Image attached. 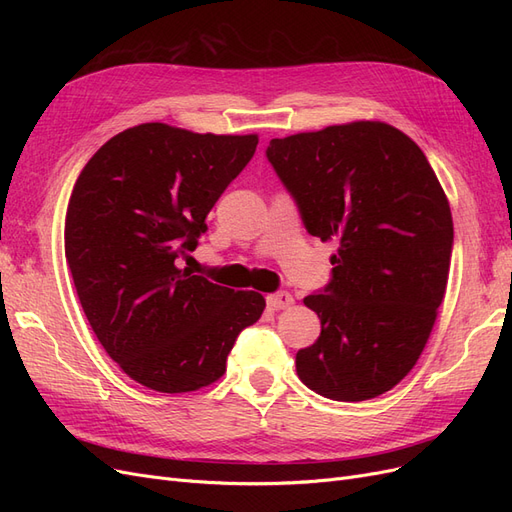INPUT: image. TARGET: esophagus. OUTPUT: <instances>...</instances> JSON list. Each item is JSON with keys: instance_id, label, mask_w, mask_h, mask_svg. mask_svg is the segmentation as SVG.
Wrapping results in <instances>:
<instances>
[{"instance_id": "1", "label": "esophagus", "mask_w": 512, "mask_h": 512, "mask_svg": "<svg viewBox=\"0 0 512 512\" xmlns=\"http://www.w3.org/2000/svg\"><path fill=\"white\" fill-rule=\"evenodd\" d=\"M267 303H269L273 309H286V307H290V305L294 303V299H292V294H290V292L280 290V292H273V294H269V297H267Z\"/></svg>"}]
</instances>
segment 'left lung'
<instances>
[{"label": "left lung", "mask_w": 512, "mask_h": 512, "mask_svg": "<svg viewBox=\"0 0 512 512\" xmlns=\"http://www.w3.org/2000/svg\"><path fill=\"white\" fill-rule=\"evenodd\" d=\"M267 160L309 235L337 241L329 284L305 297L320 337L297 352L299 378L333 401L391 391L427 344L451 267L453 218L436 173L380 121L273 138Z\"/></svg>", "instance_id": "left-lung-1"}]
</instances>
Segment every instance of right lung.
Wrapping results in <instances>:
<instances>
[{"label": "right lung", "instance_id": "add662e5", "mask_svg": "<svg viewBox=\"0 0 512 512\" xmlns=\"http://www.w3.org/2000/svg\"><path fill=\"white\" fill-rule=\"evenodd\" d=\"M256 134H194L141 123L81 170L66 213V260L108 356L147 389L188 393L218 380L265 299L209 282L179 258L252 160Z\"/></svg>", "mask_w": 512, "mask_h": 512}]
</instances>
